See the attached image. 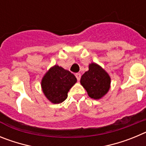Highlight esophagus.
I'll use <instances>...</instances> for the list:
<instances>
[{"instance_id":"esophagus-1","label":"esophagus","mask_w":146,"mask_h":146,"mask_svg":"<svg viewBox=\"0 0 146 146\" xmlns=\"http://www.w3.org/2000/svg\"><path fill=\"white\" fill-rule=\"evenodd\" d=\"M75 77H77V81H80V78H81V74L80 73H76L75 74Z\"/></svg>"}]
</instances>
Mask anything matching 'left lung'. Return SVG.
<instances>
[{
  "instance_id": "left-lung-1",
  "label": "left lung",
  "mask_w": 146,
  "mask_h": 146,
  "mask_svg": "<svg viewBox=\"0 0 146 146\" xmlns=\"http://www.w3.org/2000/svg\"><path fill=\"white\" fill-rule=\"evenodd\" d=\"M80 83L90 97L99 99L109 91L110 77L101 66L93 63L89 65V70L81 77Z\"/></svg>"
}]
</instances>
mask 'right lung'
<instances>
[{
  "label": "right lung",
  "instance_id": "1",
  "mask_svg": "<svg viewBox=\"0 0 146 146\" xmlns=\"http://www.w3.org/2000/svg\"><path fill=\"white\" fill-rule=\"evenodd\" d=\"M77 82V78L69 71L55 65L46 73L42 80V88L46 97L54 104L65 100L69 89Z\"/></svg>",
  "mask_w": 146,
  "mask_h": 146
}]
</instances>
